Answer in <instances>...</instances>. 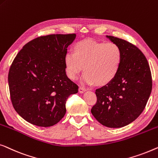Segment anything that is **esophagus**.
<instances>
[{
  "label": "esophagus",
  "mask_w": 158,
  "mask_h": 158,
  "mask_svg": "<svg viewBox=\"0 0 158 158\" xmlns=\"http://www.w3.org/2000/svg\"><path fill=\"white\" fill-rule=\"evenodd\" d=\"M86 91V89L83 87V86H79V93H83Z\"/></svg>",
  "instance_id": "34e87169"
}]
</instances>
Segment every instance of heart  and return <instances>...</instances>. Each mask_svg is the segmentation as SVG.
Wrapping results in <instances>:
<instances>
[{
    "instance_id": "b5f03b06",
    "label": "heart",
    "mask_w": 158,
    "mask_h": 158,
    "mask_svg": "<svg viewBox=\"0 0 158 158\" xmlns=\"http://www.w3.org/2000/svg\"><path fill=\"white\" fill-rule=\"evenodd\" d=\"M122 59L123 53L117 44L86 39L75 44L73 52L66 53L64 66L70 79L76 80L83 69L84 83L104 86L116 77Z\"/></svg>"
}]
</instances>
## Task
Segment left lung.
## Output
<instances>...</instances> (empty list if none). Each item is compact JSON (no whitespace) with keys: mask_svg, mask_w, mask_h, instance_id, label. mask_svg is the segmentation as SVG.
Segmentation results:
<instances>
[{"mask_svg":"<svg viewBox=\"0 0 158 158\" xmlns=\"http://www.w3.org/2000/svg\"><path fill=\"white\" fill-rule=\"evenodd\" d=\"M122 50L119 72L110 83L96 89L97 102L91 112L102 125L123 127L138 117L145 109L152 87L150 66L134 44L106 35Z\"/></svg>","mask_w":158,"mask_h":158,"instance_id":"left-lung-1","label":"left lung"}]
</instances>
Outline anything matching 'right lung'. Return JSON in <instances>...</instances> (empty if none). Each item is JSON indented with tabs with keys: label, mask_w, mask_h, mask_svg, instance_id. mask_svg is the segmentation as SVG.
<instances>
[{
	"label": "right lung",
	"mask_w": 158,
	"mask_h": 158,
	"mask_svg": "<svg viewBox=\"0 0 158 158\" xmlns=\"http://www.w3.org/2000/svg\"><path fill=\"white\" fill-rule=\"evenodd\" d=\"M75 34L39 36L25 45L12 62L8 85L13 108L39 127L57 124L66 114V99L79 86L66 76L64 56Z\"/></svg>",
	"instance_id": "obj_1"
}]
</instances>
